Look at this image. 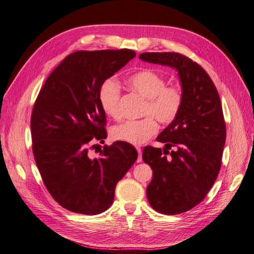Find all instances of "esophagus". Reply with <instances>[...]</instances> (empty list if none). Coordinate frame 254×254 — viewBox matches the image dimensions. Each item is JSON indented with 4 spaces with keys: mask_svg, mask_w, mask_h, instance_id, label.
Instances as JSON below:
<instances>
[{
    "mask_svg": "<svg viewBox=\"0 0 254 254\" xmlns=\"http://www.w3.org/2000/svg\"><path fill=\"white\" fill-rule=\"evenodd\" d=\"M136 149H137V151H138V160H137V162L140 163V162L142 161V157H141V149H140V146H136Z\"/></svg>",
    "mask_w": 254,
    "mask_h": 254,
    "instance_id": "34e87169",
    "label": "esophagus"
}]
</instances>
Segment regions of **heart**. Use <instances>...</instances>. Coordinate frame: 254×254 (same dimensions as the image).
I'll use <instances>...</instances> for the list:
<instances>
[{
    "instance_id": "b5f03b06",
    "label": "heart",
    "mask_w": 254,
    "mask_h": 254,
    "mask_svg": "<svg viewBox=\"0 0 254 254\" xmlns=\"http://www.w3.org/2000/svg\"><path fill=\"white\" fill-rule=\"evenodd\" d=\"M134 92L146 99L143 115L139 121H127L112 128V138L130 144H142L156 133L155 121L170 125L176 121L184 106L185 95L178 86H166V78L153 69H143L130 76L128 80ZM121 87L114 78H108L101 84L99 102L106 115L120 118Z\"/></svg>"
}]
</instances>
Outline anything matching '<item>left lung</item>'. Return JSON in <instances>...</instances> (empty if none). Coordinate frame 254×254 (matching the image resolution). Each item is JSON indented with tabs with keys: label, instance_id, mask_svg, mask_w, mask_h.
Masks as SVG:
<instances>
[{
	"label": "left lung",
	"instance_id": "obj_1",
	"mask_svg": "<svg viewBox=\"0 0 254 254\" xmlns=\"http://www.w3.org/2000/svg\"><path fill=\"white\" fill-rule=\"evenodd\" d=\"M139 59L176 69L185 95L179 116L156 138L165 143L164 149L148 145L142 152L144 163L153 171L146 187L150 205L175 215L198 205L221 170L226 140L221 99L207 72L187 56L148 52Z\"/></svg>",
	"mask_w": 254,
	"mask_h": 254
}]
</instances>
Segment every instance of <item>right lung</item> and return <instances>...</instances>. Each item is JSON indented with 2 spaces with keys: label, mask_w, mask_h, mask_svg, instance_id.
<instances>
[{
  "label": "right lung",
  "mask_w": 254,
  "mask_h": 254,
  "mask_svg": "<svg viewBox=\"0 0 254 254\" xmlns=\"http://www.w3.org/2000/svg\"><path fill=\"white\" fill-rule=\"evenodd\" d=\"M136 56L128 49L77 51L51 72L31 114L32 152L50 194L64 208L95 215L112 205L116 184L138 153L131 144L104 145L92 159L89 149L106 138L101 84Z\"/></svg>",
  "instance_id": "obj_1"
}]
</instances>
